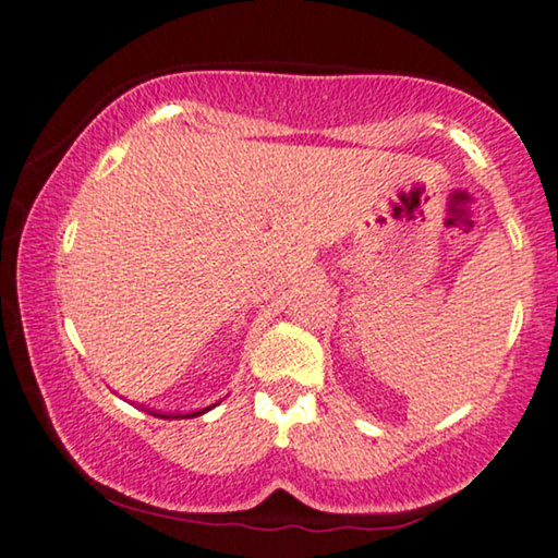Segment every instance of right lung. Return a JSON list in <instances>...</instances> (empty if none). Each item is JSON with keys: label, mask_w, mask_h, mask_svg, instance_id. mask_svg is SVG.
<instances>
[{"label": "right lung", "mask_w": 558, "mask_h": 558, "mask_svg": "<svg viewBox=\"0 0 558 558\" xmlns=\"http://www.w3.org/2000/svg\"><path fill=\"white\" fill-rule=\"evenodd\" d=\"M211 408H216V405H208V408H204V410H196V413H189V415H158V417H163V420H173V417H196V415H204V413H208V410Z\"/></svg>", "instance_id": "1"}]
</instances>
